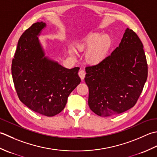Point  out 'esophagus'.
Segmentation results:
<instances>
[{
	"label": "esophagus",
	"mask_w": 157,
	"mask_h": 157,
	"mask_svg": "<svg viewBox=\"0 0 157 157\" xmlns=\"http://www.w3.org/2000/svg\"><path fill=\"white\" fill-rule=\"evenodd\" d=\"M78 76H80V78H81V80H83L85 78V72L84 70H80L79 72H78Z\"/></svg>",
	"instance_id": "esophagus-1"
}]
</instances>
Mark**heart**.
Instances as JSON below:
<instances>
[{
    "mask_svg": "<svg viewBox=\"0 0 157 157\" xmlns=\"http://www.w3.org/2000/svg\"><path fill=\"white\" fill-rule=\"evenodd\" d=\"M111 46V38L108 35L94 33L88 35L84 40L76 43L78 49L88 51L86 59L92 64L102 62L106 56Z\"/></svg>",
    "mask_w": 157,
    "mask_h": 157,
    "instance_id": "b5f03b06",
    "label": "heart"
}]
</instances>
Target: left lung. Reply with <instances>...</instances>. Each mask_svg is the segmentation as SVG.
<instances>
[{"label":"left lung","mask_w":157,"mask_h":157,"mask_svg":"<svg viewBox=\"0 0 157 157\" xmlns=\"http://www.w3.org/2000/svg\"><path fill=\"white\" fill-rule=\"evenodd\" d=\"M143 44L137 34L127 28L111 55L85 68L90 109L100 117L124 113L133 107L148 76Z\"/></svg>","instance_id":"8db88e82"}]
</instances>
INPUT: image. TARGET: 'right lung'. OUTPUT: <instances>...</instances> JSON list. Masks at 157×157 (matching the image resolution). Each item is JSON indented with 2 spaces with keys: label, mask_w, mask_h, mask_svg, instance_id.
<instances>
[{
  "label": "right lung",
  "mask_w": 157,
  "mask_h": 157,
  "mask_svg": "<svg viewBox=\"0 0 157 157\" xmlns=\"http://www.w3.org/2000/svg\"><path fill=\"white\" fill-rule=\"evenodd\" d=\"M45 25L44 22H36L21 34L11 73L22 103L38 114L53 117L64 109L70 93L81 80L78 67L67 69L44 57L37 35Z\"/></svg>",
  "instance_id": "obj_1"
}]
</instances>
